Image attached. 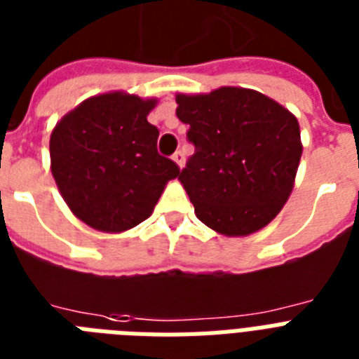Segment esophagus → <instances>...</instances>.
<instances>
[{
  "label": "esophagus",
  "mask_w": 359,
  "mask_h": 359,
  "mask_svg": "<svg viewBox=\"0 0 359 359\" xmlns=\"http://www.w3.org/2000/svg\"><path fill=\"white\" fill-rule=\"evenodd\" d=\"M172 159H174V163H176L180 168H183V165H185V154H183L182 150H177L174 156H172Z\"/></svg>",
  "instance_id": "34e87169"
}]
</instances>
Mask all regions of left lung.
<instances>
[{"mask_svg":"<svg viewBox=\"0 0 359 359\" xmlns=\"http://www.w3.org/2000/svg\"><path fill=\"white\" fill-rule=\"evenodd\" d=\"M176 103L194 144L177 180L198 219L228 237L265 228L293 191L302 156L297 116L241 87L177 94Z\"/></svg>","mask_w":359,"mask_h":359,"instance_id":"left-lung-1","label":"left lung"}]
</instances>
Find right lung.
I'll use <instances>...</instances> for the list:
<instances>
[{
    "instance_id": "1",
    "label": "right lung",
    "mask_w": 359,
    "mask_h": 359,
    "mask_svg": "<svg viewBox=\"0 0 359 359\" xmlns=\"http://www.w3.org/2000/svg\"><path fill=\"white\" fill-rule=\"evenodd\" d=\"M157 100L105 93L66 113L51 131V174L77 219L105 233L146 220L170 180L172 159L157 154L159 130L148 122Z\"/></svg>"
}]
</instances>
